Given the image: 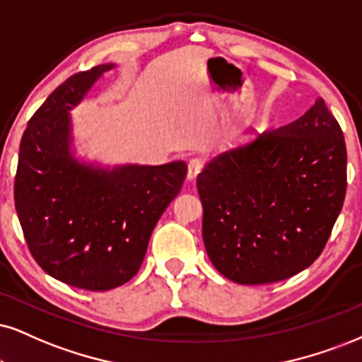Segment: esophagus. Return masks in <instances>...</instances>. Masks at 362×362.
Returning <instances> with one entry per match:
<instances>
[{
    "label": "esophagus",
    "mask_w": 362,
    "mask_h": 362,
    "mask_svg": "<svg viewBox=\"0 0 362 362\" xmlns=\"http://www.w3.org/2000/svg\"><path fill=\"white\" fill-rule=\"evenodd\" d=\"M202 169H203V160L199 159V158H193V159H189V163H188V180H196V177H198V174L202 173Z\"/></svg>",
    "instance_id": "obj_1"
}]
</instances>
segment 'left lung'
Listing matches in <instances>:
<instances>
[{"mask_svg":"<svg viewBox=\"0 0 362 362\" xmlns=\"http://www.w3.org/2000/svg\"><path fill=\"white\" fill-rule=\"evenodd\" d=\"M213 156L199 173L203 240L235 284L293 276L317 260L346 196V142L324 100Z\"/></svg>","mask_w":362,"mask_h":362,"instance_id":"left-lung-1","label":"left lung"}]
</instances>
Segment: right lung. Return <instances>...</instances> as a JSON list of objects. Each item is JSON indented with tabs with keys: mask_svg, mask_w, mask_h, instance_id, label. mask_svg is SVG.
I'll return each mask as SVG.
<instances>
[{
	"mask_svg": "<svg viewBox=\"0 0 362 362\" xmlns=\"http://www.w3.org/2000/svg\"><path fill=\"white\" fill-rule=\"evenodd\" d=\"M114 69L75 74L50 93L21 137L15 177L31 255L53 279L92 292L120 287L139 272L188 169L185 160L109 166L77 153L70 112Z\"/></svg>",
	"mask_w": 362,
	"mask_h": 362,
	"instance_id": "obj_1",
	"label": "right lung"
}]
</instances>
